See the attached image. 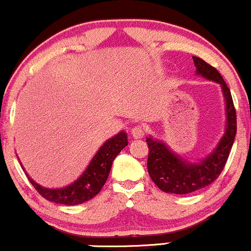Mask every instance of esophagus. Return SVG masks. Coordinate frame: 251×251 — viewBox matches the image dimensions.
I'll return each instance as SVG.
<instances>
[{"instance_id":"esophagus-1","label":"esophagus","mask_w":251,"mask_h":251,"mask_svg":"<svg viewBox=\"0 0 251 251\" xmlns=\"http://www.w3.org/2000/svg\"><path fill=\"white\" fill-rule=\"evenodd\" d=\"M145 135V128L142 126H135L131 129V136L134 139H141Z\"/></svg>"}]
</instances>
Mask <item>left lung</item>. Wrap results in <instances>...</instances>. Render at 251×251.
I'll return each mask as SVG.
<instances>
[{"instance_id":"1","label":"left lung","mask_w":251,"mask_h":251,"mask_svg":"<svg viewBox=\"0 0 251 251\" xmlns=\"http://www.w3.org/2000/svg\"><path fill=\"white\" fill-rule=\"evenodd\" d=\"M196 74L222 86L225 98L226 126L225 134L218 146L199 163H190L172 152L163 141L146 137L148 145L147 169L151 178L160 190L172 194H189L212 184L225 168L237 133V116L230 88L220 73L204 62L193 56Z\"/></svg>"}]
</instances>
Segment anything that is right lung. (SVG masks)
<instances>
[{
	"mask_svg": "<svg viewBox=\"0 0 251 251\" xmlns=\"http://www.w3.org/2000/svg\"><path fill=\"white\" fill-rule=\"evenodd\" d=\"M126 145H128V136L123 130L105 141V144L99 148L81 176L64 188H58V189L44 188L34 182L27 174L26 175L31 184L47 200L55 202V203L67 204V206L83 203L94 198L101 190L109 177L112 161Z\"/></svg>",
	"mask_w": 251,
	"mask_h": 251,
	"instance_id": "obj_1",
	"label": "right lung"
}]
</instances>
